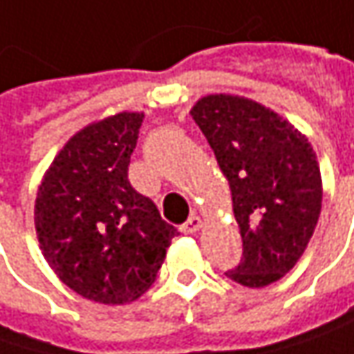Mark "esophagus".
Segmentation results:
<instances>
[{
    "instance_id": "34e87169",
    "label": "esophagus",
    "mask_w": 354,
    "mask_h": 354,
    "mask_svg": "<svg viewBox=\"0 0 354 354\" xmlns=\"http://www.w3.org/2000/svg\"><path fill=\"white\" fill-rule=\"evenodd\" d=\"M200 226H202V220H200V216L192 214L190 218L186 220V222L180 226V232H184V234H194V232L200 230Z\"/></svg>"
}]
</instances>
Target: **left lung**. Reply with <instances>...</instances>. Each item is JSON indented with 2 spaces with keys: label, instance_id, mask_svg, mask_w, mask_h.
I'll return each instance as SVG.
<instances>
[{
  "label": "left lung",
  "instance_id": "obj_1",
  "mask_svg": "<svg viewBox=\"0 0 354 354\" xmlns=\"http://www.w3.org/2000/svg\"><path fill=\"white\" fill-rule=\"evenodd\" d=\"M190 114L230 184L242 236V260L224 274L248 288L272 284L299 262L319 222L317 154L292 124L248 97L206 95Z\"/></svg>",
  "mask_w": 354,
  "mask_h": 354
}]
</instances>
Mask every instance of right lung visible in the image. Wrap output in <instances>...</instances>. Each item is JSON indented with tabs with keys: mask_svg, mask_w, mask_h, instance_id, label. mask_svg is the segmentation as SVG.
I'll return each mask as SVG.
<instances>
[{
	"mask_svg": "<svg viewBox=\"0 0 354 354\" xmlns=\"http://www.w3.org/2000/svg\"><path fill=\"white\" fill-rule=\"evenodd\" d=\"M144 114L86 126L53 158L35 198V230L48 264L73 292L126 304L156 281L178 230L128 180Z\"/></svg>",
	"mask_w": 354,
	"mask_h": 354,
	"instance_id": "add662e5",
	"label": "right lung"
}]
</instances>
